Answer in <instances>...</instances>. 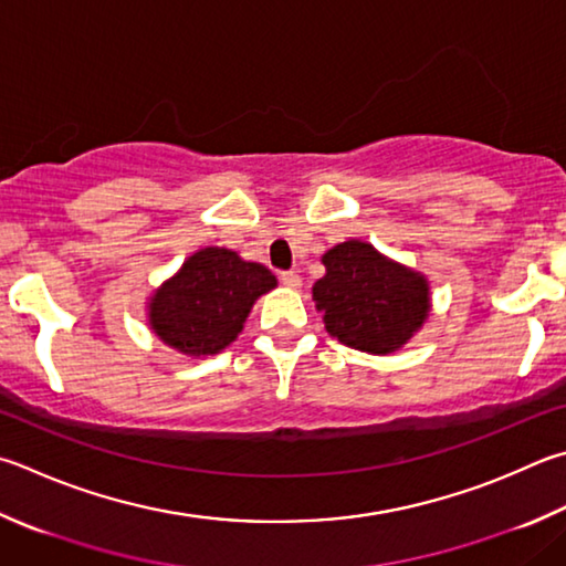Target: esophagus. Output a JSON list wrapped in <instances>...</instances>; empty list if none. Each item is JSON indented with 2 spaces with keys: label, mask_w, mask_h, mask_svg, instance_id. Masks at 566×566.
I'll list each match as a JSON object with an SVG mask.
<instances>
[{
  "label": "esophagus",
  "mask_w": 566,
  "mask_h": 566,
  "mask_svg": "<svg viewBox=\"0 0 566 566\" xmlns=\"http://www.w3.org/2000/svg\"><path fill=\"white\" fill-rule=\"evenodd\" d=\"M280 280H282L286 290H300V286H302V276L296 272H282Z\"/></svg>",
  "instance_id": "esophagus-1"
}]
</instances>
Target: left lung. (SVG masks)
Returning <instances> with one entry per match:
<instances>
[{"instance_id": "1", "label": "left lung", "mask_w": 566, "mask_h": 566, "mask_svg": "<svg viewBox=\"0 0 566 566\" xmlns=\"http://www.w3.org/2000/svg\"><path fill=\"white\" fill-rule=\"evenodd\" d=\"M326 274L312 286L324 328L356 352L388 356L403 348L430 316L423 272L390 260L371 242L346 240L324 252Z\"/></svg>"}]
</instances>
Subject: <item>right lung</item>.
I'll use <instances>...</instances> for the list:
<instances>
[{"instance_id": "right-lung-1", "label": "right lung", "mask_w": 566, "mask_h": 566, "mask_svg": "<svg viewBox=\"0 0 566 566\" xmlns=\"http://www.w3.org/2000/svg\"><path fill=\"white\" fill-rule=\"evenodd\" d=\"M276 276L228 248H202L148 296V326L188 358L214 356L242 334L254 302Z\"/></svg>"}]
</instances>
